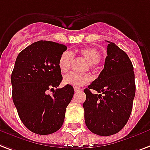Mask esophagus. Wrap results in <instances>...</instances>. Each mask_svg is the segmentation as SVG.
Here are the masks:
<instances>
[{
  "mask_svg": "<svg viewBox=\"0 0 150 150\" xmlns=\"http://www.w3.org/2000/svg\"><path fill=\"white\" fill-rule=\"evenodd\" d=\"M74 90H75V92H79V91H81V90H82V89H81V88H79V87H75L74 88Z\"/></svg>",
  "mask_w": 150,
  "mask_h": 150,
  "instance_id": "34e87169",
  "label": "esophagus"
}]
</instances>
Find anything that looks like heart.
Returning <instances> with one entry per match:
<instances>
[{
    "mask_svg": "<svg viewBox=\"0 0 150 150\" xmlns=\"http://www.w3.org/2000/svg\"><path fill=\"white\" fill-rule=\"evenodd\" d=\"M80 55L90 62V67L93 69L100 60V53L96 48H83L79 51ZM74 60V54L71 51H64L61 53L58 60V67L62 72H67L70 69ZM91 81V76L89 74H77L75 72L68 73L64 77L63 83L65 85L73 87H79L87 84Z\"/></svg>",
    "mask_w": 150,
    "mask_h": 150,
    "instance_id": "obj_1",
    "label": "heart"
}]
</instances>
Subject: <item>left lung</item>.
Wrapping results in <instances>:
<instances>
[{"label":"left lung","mask_w":150,"mask_h":150,"mask_svg":"<svg viewBox=\"0 0 150 150\" xmlns=\"http://www.w3.org/2000/svg\"><path fill=\"white\" fill-rule=\"evenodd\" d=\"M108 42L103 70L88 88L83 108L87 128L98 135L118 133L131 116L135 95L134 67L127 54ZM90 89L97 91L93 94Z\"/></svg>","instance_id":"8db88e82"}]
</instances>
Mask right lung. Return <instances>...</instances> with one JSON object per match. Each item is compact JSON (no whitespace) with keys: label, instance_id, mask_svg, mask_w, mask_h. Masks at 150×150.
<instances>
[{"label":"right lung","instance_id":"1","mask_svg":"<svg viewBox=\"0 0 150 150\" xmlns=\"http://www.w3.org/2000/svg\"><path fill=\"white\" fill-rule=\"evenodd\" d=\"M65 45L38 41L19 52L11 73L12 100L23 123L35 134L45 135L62 127L74 89L60 86L63 78L58 60ZM52 96L48 90L54 89Z\"/></svg>","mask_w":150,"mask_h":150}]
</instances>
